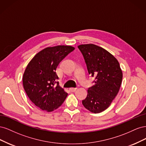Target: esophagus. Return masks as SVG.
<instances>
[{
	"label": "esophagus",
	"instance_id": "esophagus-1",
	"mask_svg": "<svg viewBox=\"0 0 146 146\" xmlns=\"http://www.w3.org/2000/svg\"><path fill=\"white\" fill-rule=\"evenodd\" d=\"M77 89V88H69V91H71V92H74V91H76Z\"/></svg>",
	"mask_w": 146,
	"mask_h": 146
}]
</instances>
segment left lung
Wrapping results in <instances>:
<instances>
[{
  "label": "left lung",
  "instance_id": "left-lung-1",
  "mask_svg": "<svg viewBox=\"0 0 146 146\" xmlns=\"http://www.w3.org/2000/svg\"><path fill=\"white\" fill-rule=\"evenodd\" d=\"M88 71L95 77V85L88 88L82 100L85 108L94 113L104 111L111 105L120 89L122 72L117 59L104 48L92 44L78 46Z\"/></svg>",
  "mask_w": 146,
  "mask_h": 146
}]
</instances>
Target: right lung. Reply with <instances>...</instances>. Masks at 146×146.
Wrapping results in <instances>:
<instances>
[{"instance_id":"right-lung-1","label":"right lung","mask_w":146,"mask_h":146,"mask_svg":"<svg viewBox=\"0 0 146 146\" xmlns=\"http://www.w3.org/2000/svg\"><path fill=\"white\" fill-rule=\"evenodd\" d=\"M74 49L70 46L46 47L28 64L23 75V86L30 100L39 108L50 112L64 102L68 93L56 82L58 77L55 70L61 61Z\"/></svg>"}]
</instances>
